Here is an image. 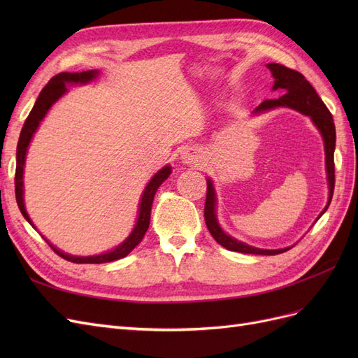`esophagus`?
I'll return each mask as SVG.
<instances>
[{
  "label": "esophagus",
  "mask_w": 358,
  "mask_h": 358,
  "mask_svg": "<svg viewBox=\"0 0 358 358\" xmlns=\"http://www.w3.org/2000/svg\"><path fill=\"white\" fill-rule=\"evenodd\" d=\"M180 159H182V162H185V164H188V166L199 164V162H201V154H200V150L196 148H187L182 152Z\"/></svg>",
  "instance_id": "34e87169"
}]
</instances>
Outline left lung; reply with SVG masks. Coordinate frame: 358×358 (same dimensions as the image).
I'll return each mask as SVG.
<instances>
[{
    "instance_id": "8db88e82",
    "label": "left lung",
    "mask_w": 358,
    "mask_h": 358,
    "mask_svg": "<svg viewBox=\"0 0 358 358\" xmlns=\"http://www.w3.org/2000/svg\"><path fill=\"white\" fill-rule=\"evenodd\" d=\"M267 69L272 71V76L275 79L273 91H279L282 94V96L273 100H264L258 107H255V110L252 113L258 115V113L276 109V107H289V109H294L303 115L310 116L313 124L317 125L324 140V149H326V170H327V180H329V201H327L326 209L321 212L322 215L330 206L333 191H334V158L333 157H334V146H336V129H334L333 116L327 109V106L324 104L322 100L318 96L317 91L312 88V85L305 79V76L301 73L291 70L282 66V64H267ZM215 206H216V197H215L213 183L210 179H208V192H206V203H204V221L213 239L225 249H229V251L242 252V254H257V255H276L291 249V248L259 249V248L249 246L243 242L233 239L231 236L225 234L221 230L218 220H216Z\"/></svg>"
}]
</instances>
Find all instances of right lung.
I'll use <instances>...</instances> for the list:
<instances>
[{"label":"right lung","instance_id":"right-lung-1","mask_svg":"<svg viewBox=\"0 0 358 358\" xmlns=\"http://www.w3.org/2000/svg\"><path fill=\"white\" fill-rule=\"evenodd\" d=\"M96 74H99V71L96 70H88V71H82V73H59L57 76H53L45 88L41 90L34 107H32V110L29 112L27 121L22 127V131H20L19 142H17V152H16L15 192H16V201H17V206L20 209V213L24 215V218L31 225H32V222L29 220V216L25 210V204H24V166H25V157H27V150H28L31 138H32V136H34L36 129L38 128V125L41 122V119L46 116L52 104L57 103L61 96L67 92L66 83H88L96 78ZM170 173H171V167L166 166V167H162L157 173V175L149 180V183L143 191L142 200H140L138 218H137L136 227L133 229L131 234H129L121 245H117L115 249H112L110 252L92 255V257H76V255H70V254H64L52 243H49V241H46V242L59 257L67 259V262L78 263V264L110 263V262H115V259L127 257L140 242H142L145 233L148 231L149 221H150V209H152V201L155 197V192L159 188L161 183L170 176Z\"/></svg>","mask_w":358,"mask_h":358}]
</instances>
